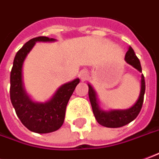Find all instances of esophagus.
Here are the masks:
<instances>
[{
  "label": "esophagus",
  "mask_w": 159,
  "mask_h": 159,
  "mask_svg": "<svg viewBox=\"0 0 159 159\" xmlns=\"http://www.w3.org/2000/svg\"><path fill=\"white\" fill-rule=\"evenodd\" d=\"M79 76H80L81 80H86L88 79L89 74H88V72L86 70H82L81 72L79 73Z\"/></svg>",
  "instance_id": "1"
}]
</instances>
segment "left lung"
Returning a JSON list of instances; mask_svg holds the SVG:
<instances>
[{
    "instance_id": "8db88e82",
    "label": "left lung",
    "mask_w": 159,
    "mask_h": 159,
    "mask_svg": "<svg viewBox=\"0 0 159 159\" xmlns=\"http://www.w3.org/2000/svg\"><path fill=\"white\" fill-rule=\"evenodd\" d=\"M125 60L129 65L133 66L139 72L142 73V68L140 65L139 60L136 56L135 52L131 47L128 48L127 52L125 53ZM141 86H140L139 96L134 103V105L127 109H113L109 111H104L99 106V101L97 98V93L93 87L88 84V95L90 99L91 106L93 108L94 117L99 125L109 128L122 127L124 125L131 123L136 119L142 108L144 102V95L145 92V82L144 75H141Z\"/></svg>"
}]
</instances>
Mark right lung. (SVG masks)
Listing matches in <instances>:
<instances>
[{"mask_svg": "<svg viewBox=\"0 0 159 159\" xmlns=\"http://www.w3.org/2000/svg\"><path fill=\"white\" fill-rule=\"evenodd\" d=\"M55 39L45 36L28 40L17 52L10 73V99L15 112L26 127L36 133H49L61 127L65 119L66 108L75 87L80 83L77 78L61 86L45 102L34 101L25 89L23 64L36 42H52Z\"/></svg>", "mask_w": 159, "mask_h": 159, "instance_id": "obj_1", "label": "right lung"}]
</instances>
